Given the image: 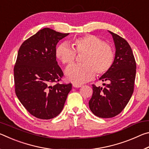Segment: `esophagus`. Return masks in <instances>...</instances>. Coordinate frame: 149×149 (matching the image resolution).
Here are the masks:
<instances>
[{
    "mask_svg": "<svg viewBox=\"0 0 149 149\" xmlns=\"http://www.w3.org/2000/svg\"><path fill=\"white\" fill-rule=\"evenodd\" d=\"M81 86H82L81 85H78V84H73V87H75V88H79V87H81Z\"/></svg>",
    "mask_w": 149,
    "mask_h": 149,
    "instance_id": "esophagus-1",
    "label": "esophagus"
}]
</instances>
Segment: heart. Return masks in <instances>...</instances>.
<instances>
[{
  "instance_id": "b5f03b06",
  "label": "heart",
  "mask_w": 149,
  "mask_h": 149,
  "mask_svg": "<svg viewBox=\"0 0 149 149\" xmlns=\"http://www.w3.org/2000/svg\"><path fill=\"white\" fill-rule=\"evenodd\" d=\"M70 47L62 42L56 50V56L63 64H74L76 54H84L82 65H72L65 70L68 80L75 84H82L92 79L95 75H103L112 68L114 61L112 48L93 35H86L71 41Z\"/></svg>"
}]
</instances>
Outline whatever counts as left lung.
<instances>
[{
  "label": "left lung",
  "instance_id": "left-lung-1",
  "mask_svg": "<svg viewBox=\"0 0 149 149\" xmlns=\"http://www.w3.org/2000/svg\"><path fill=\"white\" fill-rule=\"evenodd\" d=\"M109 31L114 40L116 53L114 64L107 73L99 78L105 87L93 85V95L89 102L95 116L110 118L119 114L127 104L134 89L136 62L132 48L119 35Z\"/></svg>",
  "mask_w": 149,
  "mask_h": 149
}]
</instances>
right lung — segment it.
<instances>
[{
	"mask_svg": "<svg viewBox=\"0 0 149 149\" xmlns=\"http://www.w3.org/2000/svg\"><path fill=\"white\" fill-rule=\"evenodd\" d=\"M68 35L45 27L26 40L18 50L15 92L26 109L39 119L56 117L72 89L71 84L58 83L64 74L55 54L58 42Z\"/></svg>",
	"mask_w": 149,
	"mask_h": 149,
	"instance_id": "1",
	"label": "right lung"
}]
</instances>
